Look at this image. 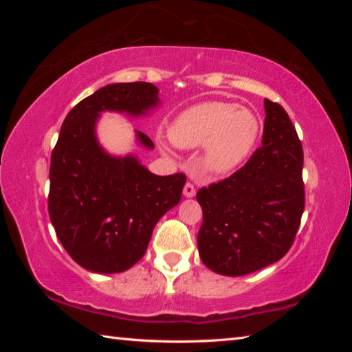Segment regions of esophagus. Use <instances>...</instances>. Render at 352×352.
Returning a JSON list of instances; mask_svg holds the SVG:
<instances>
[{
	"label": "esophagus",
	"mask_w": 352,
	"mask_h": 352,
	"mask_svg": "<svg viewBox=\"0 0 352 352\" xmlns=\"http://www.w3.org/2000/svg\"><path fill=\"white\" fill-rule=\"evenodd\" d=\"M183 195L186 199H190V197H194L195 195V188H194V184H190V183H186L184 184V188H183Z\"/></svg>",
	"instance_id": "obj_1"
}]
</instances>
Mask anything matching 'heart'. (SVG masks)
I'll return each mask as SVG.
<instances>
[{"mask_svg":"<svg viewBox=\"0 0 352 352\" xmlns=\"http://www.w3.org/2000/svg\"><path fill=\"white\" fill-rule=\"evenodd\" d=\"M261 124L245 107L225 100H206L172 119L169 140L178 148L201 147V168L214 177L228 175L245 163L258 142Z\"/></svg>","mask_w":352,"mask_h":352,"instance_id":"heart-1","label":"heart"}]
</instances>
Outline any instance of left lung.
<instances>
[{"label": "left lung", "instance_id": "left-lung-1", "mask_svg": "<svg viewBox=\"0 0 352 352\" xmlns=\"http://www.w3.org/2000/svg\"><path fill=\"white\" fill-rule=\"evenodd\" d=\"M262 146L223 182L201 188L200 259L225 276L264 269L289 252L305 211L302 147L279 104L264 100Z\"/></svg>", "mask_w": 352, "mask_h": 352}]
</instances>
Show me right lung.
<instances>
[{"mask_svg":"<svg viewBox=\"0 0 352 352\" xmlns=\"http://www.w3.org/2000/svg\"><path fill=\"white\" fill-rule=\"evenodd\" d=\"M148 82L110 83L80 100L62 124L51 155V223L68 254L93 273L129 270L146 253L160 219L182 199L186 177L155 175L135 153L113 155L98 138L105 111L133 119L162 105ZM136 144L152 151L147 135L135 130Z\"/></svg>","mask_w":352,"mask_h":352,"instance_id":"1","label":"right lung"}]
</instances>
